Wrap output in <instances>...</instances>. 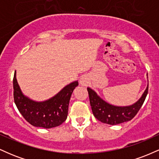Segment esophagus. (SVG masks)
Here are the masks:
<instances>
[{"label": "esophagus", "instance_id": "obj_1", "mask_svg": "<svg viewBox=\"0 0 159 159\" xmlns=\"http://www.w3.org/2000/svg\"><path fill=\"white\" fill-rule=\"evenodd\" d=\"M89 82V78L87 75H83L81 76V78H80V84L82 86H87V84Z\"/></svg>", "mask_w": 159, "mask_h": 159}]
</instances>
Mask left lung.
Here are the masks:
<instances>
[{"mask_svg":"<svg viewBox=\"0 0 159 159\" xmlns=\"http://www.w3.org/2000/svg\"><path fill=\"white\" fill-rule=\"evenodd\" d=\"M148 78V77H147ZM148 84L135 103L128 106H116L102 99L90 87H87L93 114L98 120L109 125H117L131 120L140 110L148 93Z\"/></svg>","mask_w":159,"mask_h":159,"instance_id":"1","label":"left lung"}]
</instances>
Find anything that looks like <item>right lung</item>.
I'll return each instance as SVG.
<instances>
[{"label":"right lung","instance_id":"right-lung-1","mask_svg":"<svg viewBox=\"0 0 159 159\" xmlns=\"http://www.w3.org/2000/svg\"><path fill=\"white\" fill-rule=\"evenodd\" d=\"M78 85L75 81L66 85L55 96L43 102L30 99L23 94L17 79L13 78L14 101L23 117L36 127L51 129L61 125L68 115L69 103L72 92Z\"/></svg>","mask_w":159,"mask_h":159}]
</instances>
